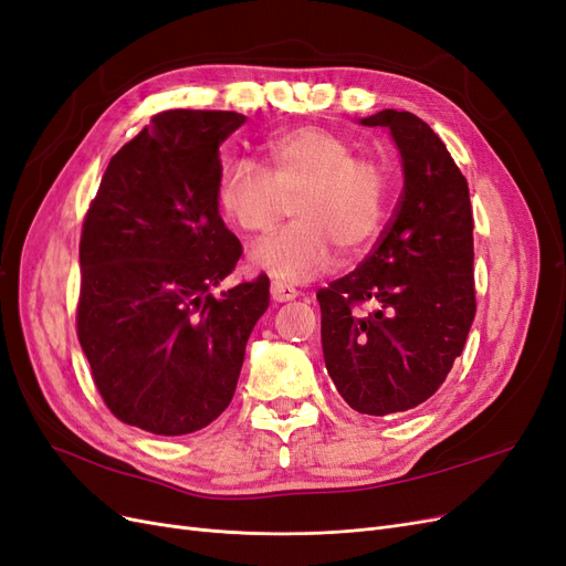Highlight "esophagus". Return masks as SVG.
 Instances as JSON below:
<instances>
[{"instance_id":"esophagus-1","label":"esophagus","mask_w":566,"mask_h":566,"mask_svg":"<svg viewBox=\"0 0 566 566\" xmlns=\"http://www.w3.org/2000/svg\"><path fill=\"white\" fill-rule=\"evenodd\" d=\"M300 293H297V287H293L290 283H283V281H273L271 283V297H273V302H290V300H295Z\"/></svg>"}]
</instances>
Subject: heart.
<instances>
[{"mask_svg": "<svg viewBox=\"0 0 566 566\" xmlns=\"http://www.w3.org/2000/svg\"><path fill=\"white\" fill-rule=\"evenodd\" d=\"M264 165L227 160L214 181L221 219L248 235L276 227L290 205L295 221L252 250V266L276 281H306L328 271L337 248L354 256L380 235L389 212L391 175L375 156L356 153L349 136L302 125L264 139Z\"/></svg>", "mask_w": 566, "mask_h": 566, "instance_id": "obj_1", "label": "heart"}]
</instances>
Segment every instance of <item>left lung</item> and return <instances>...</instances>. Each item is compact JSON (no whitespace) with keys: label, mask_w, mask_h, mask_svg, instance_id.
Returning a JSON list of instances; mask_svg holds the SVG:
<instances>
[{"label":"left lung","mask_w":566,"mask_h":566,"mask_svg":"<svg viewBox=\"0 0 566 566\" xmlns=\"http://www.w3.org/2000/svg\"><path fill=\"white\" fill-rule=\"evenodd\" d=\"M361 125L391 132L403 191L378 245L316 300L325 368L342 399L389 416L430 399L465 347L476 312L474 219L468 179L430 125L406 111Z\"/></svg>","instance_id":"left-lung-1"}]
</instances>
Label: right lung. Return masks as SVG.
Segmentation results:
<instances>
[{
    "label": "right lung",
    "mask_w": 566,
    "mask_h": 566,
    "mask_svg": "<svg viewBox=\"0 0 566 566\" xmlns=\"http://www.w3.org/2000/svg\"><path fill=\"white\" fill-rule=\"evenodd\" d=\"M233 111H165L111 158L82 221L77 337L111 413L139 430H202L231 403L269 279L214 297L241 241L214 202Z\"/></svg>",
    "instance_id": "add662e5"
}]
</instances>
